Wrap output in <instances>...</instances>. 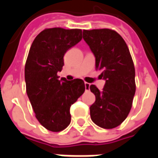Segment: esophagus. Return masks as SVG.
Segmentation results:
<instances>
[{"instance_id":"34e87169","label":"esophagus","mask_w":158,"mask_h":158,"mask_svg":"<svg viewBox=\"0 0 158 158\" xmlns=\"http://www.w3.org/2000/svg\"><path fill=\"white\" fill-rule=\"evenodd\" d=\"M89 83H85V90H88V89H89Z\"/></svg>"}]
</instances>
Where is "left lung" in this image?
I'll use <instances>...</instances> for the list:
<instances>
[{
  "mask_svg": "<svg viewBox=\"0 0 158 158\" xmlns=\"http://www.w3.org/2000/svg\"><path fill=\"white\" fill-rule=\"evenodd\" d=\"M83 38L96 57V68L106 81L100 91L89 86L96 102L89 107L93 122L103 129H113L129 115L135 93V71L124 40L109 29L84 30Z\"/></svg>",
  "mask_w": 158,
  "mask_h": 158,
  "instance_id": "obj_1",
  "label": "left lung"
}]
</instances>
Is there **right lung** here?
Instances as JSON below:
<instances>
[{
	"label": "right lung",
	"mask_w": 158,
	"mask_h": 158,
	"mask_svg": "<svg viewBox=\"0 0 158 158\" xmlns=\"http://www.w3.org/2000/svg\"><path fill=\"white\" fill-rule=\"evenodd\" d=\"M82 40L81 29H46L34 40L26 61V91L36 118L45 129L59 132L71 122L70 106L82 95L85 83L58 79L63 56Z\"/></svg>",
	"instance_id": "obj_1"
}]
</instances>
